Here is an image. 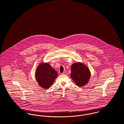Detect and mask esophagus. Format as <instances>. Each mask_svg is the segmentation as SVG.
<instances>
[{
    "instance_id": "esophagus-1",
    "label": "esophagus",
    "mask_w": 124,
    "mask_h": 124,
    "mask_svg": "<svg viewBox=\"0 0 124 124\" xmlns=\"http://www.w3.org/2000/svg\"><path fill=\"white\" fill-rule=\"evenodd\" d=\"M67 72H66V71H65V72H64L63 73H62V74H64V75H67Z\"/></svg>"
}]
</instances>
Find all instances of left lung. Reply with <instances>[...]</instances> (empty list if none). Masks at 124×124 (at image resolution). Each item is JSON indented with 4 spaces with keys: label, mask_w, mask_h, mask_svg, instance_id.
<instances>
[{
    "label": "left lung",
    "mask_w": 124,
    "mask_h": 124,
    "mask_svg": "<svg viewBox=\"0 0 124 124\" xmlns=\"http://www.w3.org/2000/svg\"><path fill=\"white\" fill-rule=\"evenodd\" d=\"M71 68L70 76L77 86L81 87L87 84L91 77V73L87 66L79 62L73 64Z\"/></svg>",
    "instance_id": "8db88e82"
}]
</instances>
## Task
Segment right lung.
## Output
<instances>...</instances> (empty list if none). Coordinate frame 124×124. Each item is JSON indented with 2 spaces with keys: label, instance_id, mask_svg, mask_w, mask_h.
I'll return each instance as SVG.
<instances>
[{
  "label": "right lung",
  "instance_id": "1",
  "mask_svg": "<svg viewBox=\"0 0 124 124\" xmlns=\"http://www.w3.org/2000/svg\"><path fill=\"white\" fill-rule=\"evenodd\" d=\"M58 76L57 71L50 64L43 62L39 64L35 73L36 79L39 86L44 89L51 87Z\"/></svg>",
  "mask_w": 124,
  "mask_h": 124
}]
</instances>
